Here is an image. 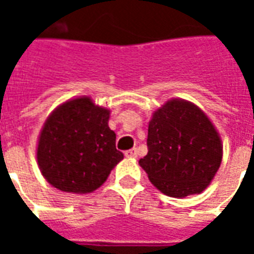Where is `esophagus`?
<instances>
[{
	"instance_id": "obj_1",
	"label": "esophagus",
	"mask_w": 254,
	"mask_h": 254,
	"mask_svg": "<svg viewBox=\"0 0 254 254\" xmlns=\"http://www.w3.org/2000/svg\"><path fill=\"white\" fill-rule=\"evenodd\" d=\"M125 156L127 158H136L137 156V151H136V148L127 149V151H125Z\"/></svg>"
}]
</instances>
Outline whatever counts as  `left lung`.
I'll list each match as a JSON object with an SVG mask.
<instances>
[{"label": "left lung", "instance_id": "1", "mask_svg": "<svg viewBox=\"0 0 254 254\" xmlns=\"http://www.w3.org/2000/svg\"><path fill=\"white\" fill-rule=\"evenodd\" d=\"M148 154L138 160L162 193L185 197L201 193L222 162L218 132L197 106L170 100L148 125Z\"/></svg>", "mask_w": 254, "mask_h": 254}]
</instances>
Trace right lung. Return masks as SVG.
I'll list each match as a JSON object with an SVG mask.
<instances>
[{
  "label": "right lung",
  "instance_id": "add662e5",
  "mask_svg": "<svg viewBox=\"0 0 254 254\" xmlns=\"http://www.w3.org/2000/svg\"><path fill=\"white\" fill-rule=\"evenodd\" d=\"M110 111L89 98L69 100L47 118L38 144V165L53 187L89 193L107 180L124 154L116 148Z\"/></svg>",
  "mask_w": 254,
  "mask_h": 254
}]
</instances>
